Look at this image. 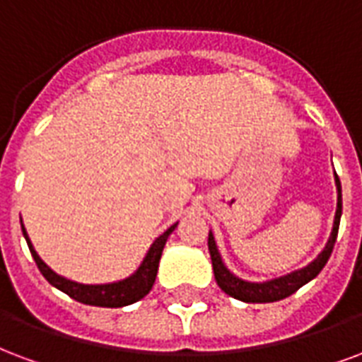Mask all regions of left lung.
Returning <instances> with one entry per match:
<instances>
[{"instance_id": "8db88e82", "label": "left lung", "mask_w": 362, "mask_h": 362, "mask_svg": "<svg viewBox=\"0 0 362 362\" xmlns=\"http://www.w3.org/2000/svg\"><path fill=\"white\" fill-rule=\"evenodd\" d=\"M336 186H338V209H336V218H334V228H332L330 240L326 243V247L322 249V253L307 264L305 269L296 270L291 274L280 276L276 280H269V282L255 284V282H245L242 278L234 276L230 272L224 263H222L221 253L216 249L215 238L209 232V253H211V261H213V272H215V280L218 284L224 293H228L234 299L245 301V303H272V301H280L290 297L291 293H296L301 286L310 282L313 278L318 276V272L324 269V264L328 263L332 251H334V243L338 238V228H339V218H341V184H339L338 174H336Z\"/></svg>"}]
</instances>
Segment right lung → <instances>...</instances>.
I'll return each instance as SVG.
<instances>
[{
	"label": "right lung",
	"mask_w": 362,
	"mask_h": 362,
	"mask_svg": "<svg viewBox=\"0 0 362 362\" xmlns=\"http://www.w3.org/2000/svg\"><path fill=\"white\" fill-rule=\"evenodd\" d=\"M178 224V222H176ZM176 224H173L170 228L160 234L157 240L153 242V245L147 251L144 263L140 264V269L134 272L132 276L124 278L120 282L113 284H98V286H90V284H78L72 282V280H66V278L55 274L47 264L42 261L36 253V249L32 247L30 240H28V234L23 226V234L26 238V243H28V249H30L34 261L38 264L40 272L44 274V278L47 282L55 286L57 290L65 291L66 296L76 299L80 303L84 305H93V307H127V305H132L136 301H140L141 297H146L149 293V290L153 288L155 276H157V269H159L160 255H163V247L167 243L168 235L173 234V230L176 228Z\"/></svg>",
	"instance_id": "obj_1"
}]
</instances>
